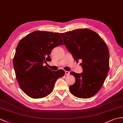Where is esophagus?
Instances as JSON below:
<instances>
[{"label":"esophagus","instance_id":"obj_1","mask_svg":"<svg viewBox=\"0 0 123 123\" xmlns=\"http://www.w3.org/2000/svg\"><path fill=\"white\" fill-rule=\"evenodd\" d=\"M65 74L66 75H69V74H70V72L69 71H65Z\"/></svg>","mask_w":123,"mask_h":123}]
</instances>
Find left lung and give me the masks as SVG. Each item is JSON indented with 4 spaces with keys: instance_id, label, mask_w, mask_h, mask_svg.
Wrapping results in <instances>:
<instances>
[{
    "instance_id": "obj_1",
    "label": "left lung",
    "mask_w": 123,
    "mask_h": 123,
    "mask_svg": "<svg viewBox=\"0 0 123 123\" xmlns=\"http://www.w3.org/2000/svg\"><path fill=\"white\" fill-rule=\"evenodd\" d=\"M67 49L78 62L83 73L71 72L75 78V83L69 86L74 97L90 98L102 86L109 70V50L99 35L88 29H79L60 33Z\"/></svg>"
}]
</instances>
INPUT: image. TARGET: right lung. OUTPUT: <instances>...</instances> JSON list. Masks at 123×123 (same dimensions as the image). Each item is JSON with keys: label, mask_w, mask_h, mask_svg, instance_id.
Here are the masks:
<instances>
[{"label": "right lung", "mask_w": 123, "mask_h": 123, "mask_svg": "<svg viewBox=\"0 0 123 123\" xmlns=\"http://www.w3.org/2000/svg\"><path fill=\"white\" fill-rule=\"evenodd\" d=\"M63 44L58 33L47 31H34L20 41L13 64L20 87L29 97H46L56 80L64 76L63 70L54 71L44 66L51 61L49 55L54 48Z\"/></svg>", "instance_id": "obj_1"}]
</instances>
